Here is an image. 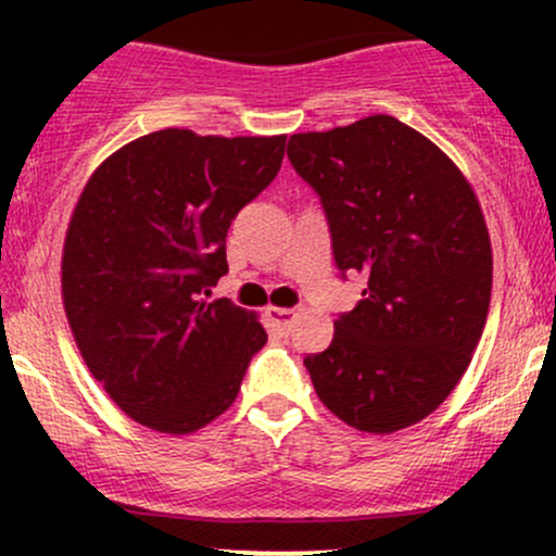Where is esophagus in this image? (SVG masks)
<instances>
[{"label": "esophagus", "instance_id": "34e87169", "mask_svg": "<svg viewBox=\"0 0 556 556\" xmlns=\"http://www.w3.org/2000/svg\"><path fill=\"white\" fill-rule=\"evenodd\" d=\"M298 311L295 308H266V318H269V327L274 331H279V334H287L292 327V321H295Z\"/></svg>", "mask_w": 556, "mask_h": 556}]
</instances>
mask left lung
Masks as SVG:
<instances>
[{
    "mask_svg": "<svg viewBox=\"0 0 556 556\" xmlns=\"http://www.w3.org/2000/svg\"><path fill=\"white\" fill-rule=\"evenodd\" d=\"M292 167L321 198L337 269L363 300L308 355L318 400L353 429L392 433L450 397L486 324L491 242L450 156L389 114L290 136Z\"/></svg>",
    "mask_w": 556,
    "mask_h": 556,
    "instance_id": "8db88e82",
    "label": "left lung"
}]
</instances>
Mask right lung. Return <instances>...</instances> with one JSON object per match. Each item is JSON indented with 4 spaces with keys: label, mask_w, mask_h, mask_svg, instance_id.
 Returning <instances> with one entry per match:
<instances>
[{
    "label": "right lung",
    "mask_w": 556,
    "mask_h": 556,
    "mask_svg": "<svg viewBox=\"0 0 556 556\" xmlns=\"http://www.w3.org/2000/svg\"><path fill=\"white\" fill-rule=\"evenodd\" d=\"M287 136L149 132L86 182L62 253V300L93 379L119 410L193 433L232 405L266 344L256 314L206 298L227 229L282 167Z\"/></svg>",
    "instance_id": "add662e5"
}]
</instances>
